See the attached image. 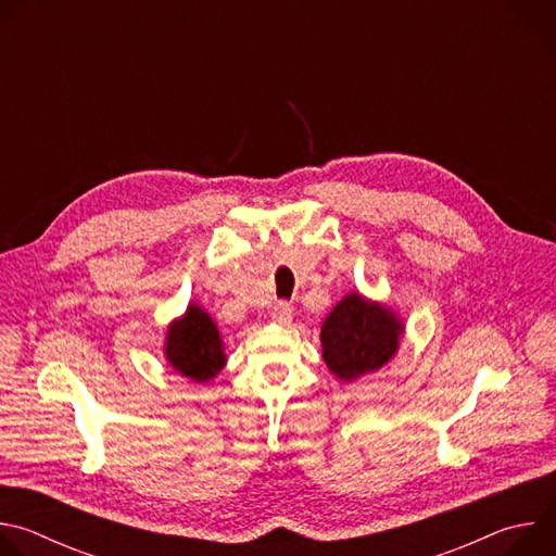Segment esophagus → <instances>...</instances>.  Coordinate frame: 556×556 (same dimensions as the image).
Returning a JSON list of instances; mask_svg holds the SVG:
<instances>
[{
    "mask_svg": "<svg viewBox=\"0 0 556 556\" xmlns=\"http://www.w3.org/2000/svg\"><path fill=\"white\" fill-rule=\"evenodd\" d=\"M273 319H275L279 326H290V321H292V307H290L286 301L275 303V307H273Z\"/></svg>",
    "mask_w": 556,
    "mask_h": 556,
    "instance_id": "34e87169",
    "label": "esophagus"
}]
</instances>
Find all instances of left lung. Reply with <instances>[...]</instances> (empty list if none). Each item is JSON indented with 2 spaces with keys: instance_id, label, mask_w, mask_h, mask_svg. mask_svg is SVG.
I'll use <instances>...</instances> for the list:
<instances>
[{
  "instance_id": "left-lung-1",
  "label": "left lung",
  "mask_w": 556,
  "mask_h": 556,
  "mask_svg": "<svg viewBox=\"0 0 556 556\" xmlns=\"http://www.w3.org/2000/svg\"><path fill=\"white\" fill-rule=\"evenodd\" d=\"M403 316L391 305L348 292L321 326V356L343 382L376 374L399 354L405 339Z\"/></svg>"
}]
</instances>
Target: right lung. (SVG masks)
<instances>
[{"label":"right lung","mask_w":556,"mask_h":556,"mask_svg":"<svg viewBox=\"0 0 556 556\" xmlns=\"http://www.w3.org/2000/svg\"><path fill=\"white\" fill-rule=\"evenodd\" d=\"M163 354L176 374L193 382L213 380L228 358L217 324L198 303H189L185 314L167 326Z\"/></svg>","instance_id":"add662e5"}]
</instances>
